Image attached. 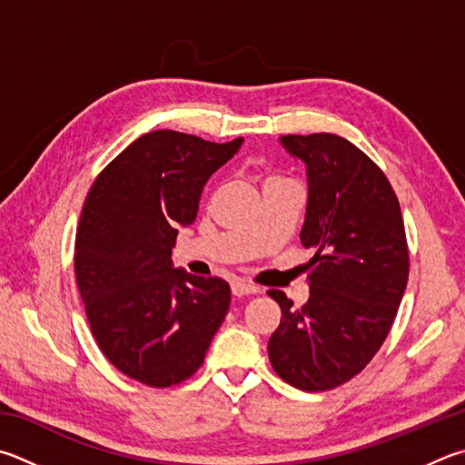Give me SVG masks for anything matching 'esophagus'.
Masks as SVG:
<instances>
[{
	"mask_svg": "<svg viewBox=\"0 0 465 465\" xmlns=\"http://www.w3.org/2000/svg\"><path fill=\"white\" fill-rule=\"evenodd\" d=\"M232 292L235 294V297H243V294H256V292H260V289L254 284L246 282V281H233L232 282Z\"/></svg>",
	"mask_w": 465,
	"mask_h": 465,
	"instance_id": "esophagus-1",
	"label": "esophagus"
}]
</instances>
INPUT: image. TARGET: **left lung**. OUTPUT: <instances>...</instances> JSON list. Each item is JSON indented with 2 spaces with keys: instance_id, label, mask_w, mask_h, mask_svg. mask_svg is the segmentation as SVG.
<instances>
[{
  "instance_id": "1",
  "label": "left lung",
  "mask_w": 465,
  "mask_h": 465,
  "mask_svg": "<svg viewBox=\"0 0 465 465\" xmlns=\"http://www.w3.org/2000/svg\"><path fill=\"white\" fill-rule=\"evenodd\" d=\"M281 142L307 164L301 243L313 258L305 305L268 291L282 311L268 358L299 391H331L360 374L391 331L409 281L407 233L391 181L358 146L325 132Z\"/></svg>"
}]
</instances>
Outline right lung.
I'll return each instance as SVG.
<instances>
[{"label": "right lung", "instance_id": "right-lung-1", "mask_svg": "<svg viewBox=\"0 0 465 465\" xmlns=\"http://www.w3.org/2000/svg\"><path fill=\"white\" fill-rule=\"evenodd\" d=\"M242 142L148 132L91 184L74 276L99 350L142 384L168 388L195 374L230 309L223 278L173 268L171 252L176 227L195 222L207 179Z\"/></svg>", "mask_w": 465, "mask_h": 465}]
</instances>
